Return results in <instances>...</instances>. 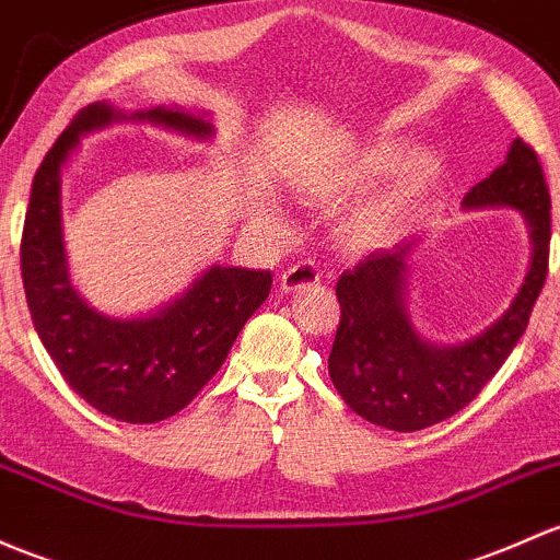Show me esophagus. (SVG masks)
Wrapping results in <instances>:
<instances>
[{
  "label": "esophagus",
  "instance_id": "34e87169",
  "mask_svg": "<svg viewBox=\"0 0 560 560\" xmlns=\"http://www.w3.org/2000/svg\"><path fill=\"white\" fill-rule=\"evenodd\" d=\"M319 281H322V273L314 262H295L281 273L279 284H281V292L292 295V292L305 290V287H316Z\"/></svg>",
  "mask_w": 560,
  "mask_h": 560
}]
</instances>
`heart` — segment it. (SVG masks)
<instances>
[{"instance_id": "obj_1", "label": "heart", "mask_w": 560, "mask_h": 560, "mask_svg": "<svg viewBox=\"0 0 560 560\" xmlns=\"http://www.w3.org/2000/svg\"><path fill=\"white\" fill-rule=\"evenodd\" d=\"M405 155H408V147L399 141H375L351 152L338 166L329 168V174L314 182V190H311L314 196L325 201H340L398 172L386 190L368 198L343 217L338 235L346 246L359 252L381 249L399 238L416 220L423 196L438 176V161L429 155H413L405 161Z\"/></svg>"}]
</instances>
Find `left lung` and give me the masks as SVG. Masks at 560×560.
Instances as JSON below:
<instances>
[{"label": "left lung", "instance_id": "8db88e82", "mask_svg": "<svg viewBox=\"0 0 560 560\" xmlns=\"http://www.w3.org/2000/svg\"><path fill=\"white\" fill-rule=\"evenodd\" d=\"M464 209L510 206L523 214L532 265L510 308L464 343H429L413 329L408 260L419 238L373 252L335 284L340 325L329 351V378L357 416L394 432H419L451 419L497 375L526 332L542 292L550 257V192L539 158L526 141L510 144L508 161L464 196Z\"/></svg>", "mask_w": 560, "mask_h": 560}]
</instances>
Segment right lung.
I'll return each instance as SVG.
<instances>
[{
    "label": "right lung",
    "mask_w": 560,
    "mask_h": 560,
    "mask_svg": "<svg viewBox=\"0 0 560 560\" xmlns=\"http://www.w3.org/2000/svg\"><path fill=\"white\" fill-rule=\"evenodd\" d=\"M137 120L209 139L203 115L155 107L126 115L107 102L85 107L47 152L32 182L21 238V276L34 329L58 373L98 413L155 423L192 402L222 368L241 327L268 298L270 270L211 265L182 295L147 316L115 319L74 292L61 233V168L91 131Z\"/></svg>",
    "instance_id": "add662e5"
}]
</instances>
